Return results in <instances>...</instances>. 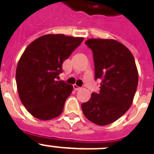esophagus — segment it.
Listing matches in <instances>:
<instances>
[{"label":"esophagus","mask_w":154,"mask_h":154,"mask_svg":"<svg viewBox=\"0 0 154 154\" xmlns=\"http://www.w3.org/2000/svg\"><path fill=\"white\" fill-rule=\"evenodd\" d=\"M73 88H74V90L75 91H79V90H80L81 89V88H80V87H79L78 85H73Z\"/></svg>","instance_id":"34e87169"}]
</instances>
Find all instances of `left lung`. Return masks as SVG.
<instances>
[{"label":"left lung","mask_w":154,"mask_h":154,"mask_svg":"<svg viewBox=\"0 0 154 154\" xmlns=\"http://www.w3.org/2000/svg\"><path fill=\"white\" fill-rule=\"evenodd\" d=\"M92 50L95 79H101L99 93L82 104L84 115L95 125L115 122L130 108L138 84L134 58L129 49L111 39H88Z\"/></svg>","instance_id":"left-lung-1"}]
</instances>
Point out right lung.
<instances>
[{
	"instance_id": "obj_1",
	"label": "right lung",
	"mask_w": 154,
	"mask_h": 154,
	"mask_svg": "<svg viewBox=\"0 0 154 154\" xmlns=\"http://www.w3.org/2000/svg\"><path fill=\"white\" fill-rule=\"evenodd\" d=\"M83 39L46 34L26 48L17 66L16 82L21 102L31 115L47 121L61 115L73 86L56 78L63 72V62Z\"/></svg>"
}]
</instances>
